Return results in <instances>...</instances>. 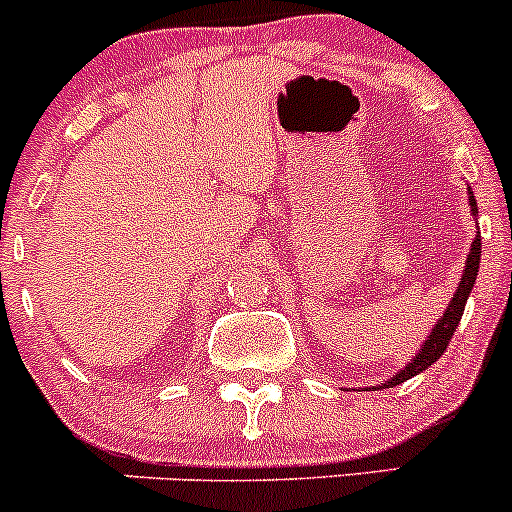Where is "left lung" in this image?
<instances>
[{"mask_svg":"<svg viewBox=\"0 0 512 512\" xmlns=\"http://www.w3.org/2000/svg\"><path fill=\"white\" fill-rule=\"evenodd\" d=\"M468 205H471L473 215H476L478 205H476V195H473L471 188H468ZM478 265H480V232L476 235V240H473L471 252H468V257H466V270H463L461 285H458L456 294H453V299H451V304H448L446 312H443V317L438 319L436 327L431 329V334H428L426 342L421 344V349H418V354L414 356V359H411L409 364H406L404 369L399 371V374L391 376L389 381H384V384L376 386V389H394V386L404 384V381L411 379V376L426 371L428 366L433 364V361L441 359V354L446 352L448 342H451L453 332L458 329V322H461L463 309H466V302H468V294H471L473 285H476Z\"/></svg>","mask_w":512,"mask_h":512,"instance_id":"obj_1","label":"left lung"}]
</instances>
